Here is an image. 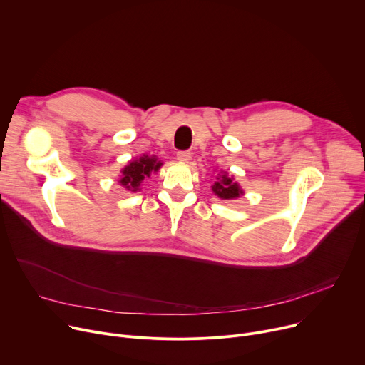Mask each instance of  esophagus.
Wrapping results in <instances>:
<instances>
[{"mask_svg": "<svg viewBox=\"0 0 365 365\" xmlns=\"http://www.w3.org/2000/svg\"><path fill=\"white\" fill-rule=\"evenodd\" d=\"M192 159V153L190 151H178V160L182 163H189Z\"/></svg>", "mask_w": 365, "mask_h": 365, "instance_id": "1", "label": "esophagus"}]
</instances>
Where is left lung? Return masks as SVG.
<instances>
[{"label": "left lung", "instance_id": "obj_1", "mask_svg": "<svg viewBox=\"0 0 365 365\" xmlns=\"http://www.w3.org/2000/svg\"><path fill=\"white\" fill-rule=\"evenodd\" d=\"M211 187H212V192L215 193V196H218L220 199H224V200L237 199L244 195V190L241 189L240 183L235 182L234 176H228V173L224 170H221L215 176V182Z\"/></svg>", "mask_w": 365, "mask_h": 365}]
</instances>
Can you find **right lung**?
<instances>
[{"mask_svg":"<svg viewBox=\"0 0 365 365\" xmlns=\"http://www.w3.org/2000/svg\"><path fill=\"white\" fill-rule=\"evenodd\" d=\"M163 166V162L158 159V155L143 154L140 158L130 160L127 166L121 169L118 183L130 192H140L141 185L153 173H158Z\"/></svg>","mask_w":365,"mask_h":365,"instance_id":"add662e5","label":"right lung"}]
</instances>
